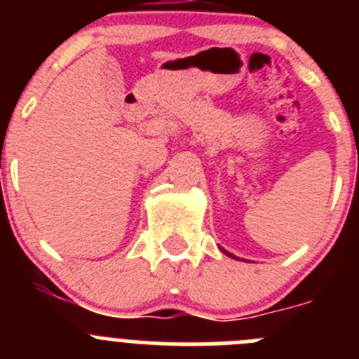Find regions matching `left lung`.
Listing matches in <instances>:
<instances>
[{
  "mask_svg": "<svg viewBox=\"0 0 359 359\" xmlns=\"http://www.w3.org/2000/svg\"><path fill=\"white\" fill-rule=\"evenodd\" d=\"M221 250H223V248H221ZM223 253H224V255H228V257H230V259H236V261H241L239 257H236V255H233V253L226 252V250H223Z\"/></svg>",
  "mask_w": 359,
  "mask_h": 359,
  "instance_id": "8db88e82",
  "label": "left lung"
}]
</instances>
